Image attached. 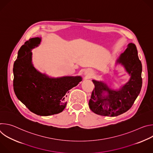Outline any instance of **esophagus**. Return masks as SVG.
Listing matches in <instances>:
<instances>
[{
    "label": "esophagus",
    "mask_w": 153,
    "mask_h": 153,
    "mask_svg": "<svg viewBox=\"0 0 153 153\" xmlns=\"http://www.w3.org/2000/svg\"><path fill=\"white\" fill-rule=\"evenodd\" d=\"M85 74L87 76V77H91L93 74V72L91 70H86L85 72Z\"/></svg>",
    "instance_id": "1"
}]
</instances>
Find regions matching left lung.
<instances>
[{
	"mask_svg": "<svg viewBox=\"0 0 153 153\" xmlns=\"http://www.w3.org/2000/svg\"><path fill=\"white\" fill-rule=\"evenodd\" d=\"M117 62L125 67L131 76L130 80L119 91L110 90L105 83L93 80L95 88L89 101V106L93 112L98 115L114 117L126 112L131 108L140 92L142 66L134 43H129ZM103 91H107V97L102 96Z\"/></svg>",
	"mask_w": 153,
	"mask_h": 153,
	"instance_id": "8db88e82",
	"label": "left lung"
}]
</instances>
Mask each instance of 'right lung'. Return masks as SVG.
<instances>
[{"label": "right lung", "instance_id": "obj_1", "mask_svg": "<svg viewBox=\"0 0 153 153\" xmlns=\"http://www.w3.org/2000/svg\"><path fill=\"white\" fill-rule=\"evenodd\" d=\"M39 37L27 41L20 48L13 66V88L17 99L32 113L47 116L61 113L67 105L65 98L69 90L82 81L80 76L52 79L37 71L31 63L30 49L37 47ZM30 51L22 57L19 51Z\"/></svg>", "mask_w": 153, "mask_h": 153}]
</instances>
